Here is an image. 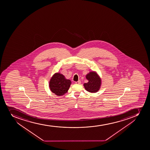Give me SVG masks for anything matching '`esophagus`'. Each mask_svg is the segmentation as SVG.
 <instances>
[{
    "label": "esophagus",
    "mask_w": 150,
    "mask_h": 150,
    "mask_svg": "<svg viewBox=\"0 0 150 150\" xmlns=\"http://www.w3.org/2000/svg\"><path fill=\"white\" fill-rule=\"evenodd\" d=\"M81 83V81L79 80L78 81H77V82H75V83H76V84H80Z\"/></svg>",
    "instance_id": "34e87169"
}]
</instances>
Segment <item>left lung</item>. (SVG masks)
Listing matches in <instances>:
<instances>
[{"label":"left lung","mask_w":150,"mask_h":150,"mask_svg":"<svg viewBox=\"0 0 150 150\" xmlns=\"http://www.w3.org/2000/svg\"><path fill=\"white\" fill-rule=\"evenodd\" d=\"M86 79L88 81L87 83L83 84V86L86 91L91 93L98 92L101 87V79L95 71H91L86 74Z\"/></svg>","instance_id":"8db88e82"}]
</instances>
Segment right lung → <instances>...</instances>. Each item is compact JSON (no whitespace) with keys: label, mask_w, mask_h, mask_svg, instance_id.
<instances>
[{"label":"right lung","mask_w":150,"mask_h":150,"mask_svg":"<svg viewBox=\"0 0 150 150\" xmlns=\"http://www.w3.org/2000/svg\"><path fill=\"white\" fill-rule=\"evenodd\" d=\"M71 84V81L66 79L64 75L56 73L49 81V86L53 93L61 96L67 92Z\"/></svg>","instance_id":"add662e5"}]
</instances>
